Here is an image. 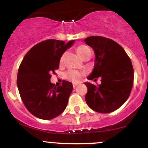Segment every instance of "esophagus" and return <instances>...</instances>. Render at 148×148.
<instances>
[{
  "instance_id": "34e87169",
  "label": "esophagus",
  "mask_w": 148,
  "mask_h": 148,
  "mask_svg": "<svg viewBox=\"0 0 148 148\" xmlns=\"http://www.w3.org/2000/svg\"><path fill=\"white\" fill-rule=\"evenodd\" d=\"M77 86H78V84H73V87H74V88H75Z\"/></svg>"
}]
</instances>
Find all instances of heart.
<instances>
[{
    "label": "heart",
    "mask_w": 148,
    "mask_h": 148,
    "mask_svg": "<svg viewBox=\"0 0 148 148\" xmlns=\"http://www.w3.org/2000/svg\"><path fill=\"white\" fill-rule=\"evenodd\" d=\"M76 52H77L78 55L81 58H84L86 55H88L89 53H91L90 49L89 47H86L85 45H79V47H76ZM64 60V54L60 57V63L62 64ZM82 74L81 72H77V71L74 70H69L68 72L65 74V77L67 79L70 80L73 82H78L80 79H81Z\"/></svg>",
    "instance_id": "heart-1"
}]
</instances>
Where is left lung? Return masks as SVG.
I'll list each match as a JSON object with an SVG mask.
<instances>
[{"mask_svg": "<svg viewBox=\"0 0 148 148\" xmlns=\"http://www.w3.org/2000/svg\"><path fill=\"white\" fill-rule=\"evenodd\" d=\"M95 54L92 72L88 80L101 79L98 86L84 83L88 88L85 99L88 106L101 113L118 109L130 97L134 83V69L124 49L111 39L90 36L84 40Z\"/></svg>", "mask_w": 148, "mask_h": 148, "instance_id": "left-lung-1", "label": "left lung"}]
</instances>
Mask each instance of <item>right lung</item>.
Segmentation results:
<instances>
[{
    "mask_svg": "<svg viewBox=\"0 0 148 148\" xmlns=\"http://www.w3.org/2000/svg\"><path fill=\"white\" fill-rule=\"evenodd\" d=\"M74 40L64 43L47 40L37 44L23 58L17 74V87L25 106L31 114L42 120H51L61 114L72 93V83L62 86L51 83V74L59 68L60 57Z\"/></svg>",
    "mask_w": 148,
    "mask_h": 148,
    "instance_id": "right-lung-1",
    "label": "right lung"
}]
</instances>
